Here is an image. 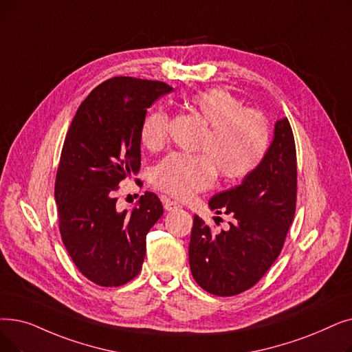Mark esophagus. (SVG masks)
Segmentation results:
<instances>
[{
  "mask_svg": "<svg viewBox=\"0 0 352 352\" xmlns=\"http://www.w3.org/2000/svg\"><path fill=\"white\" fill-rule=\"evenodd\" d=\"M162 203H164V208L166 211H175V210L181 208V206L177 201H173V200H170V198H164Z\"/></svg>",
  "mask_w": 352,
  "mask_h": 352,
  "instance_id": "34e87169",
  "label": "esophagus"
}]
</instances>
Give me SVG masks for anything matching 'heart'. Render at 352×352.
<instances>
[{
	"instance_id": "obj_1",
	"label": "heart",
	"mask_w": 352,
	"mask_h": 352,
	"mask_svg": "<svg viewBox=\"0 0 352 352\" xmlns=\"http://www.w3.org/2000/svg\"><path fill=\"white\" fill-rule=\"evenodd\" d=\"M188 108L208 124L198 149L201 154L173 152L152 171V184L175 198L192 197L208 188L216 174L236 181L253 173L265 158L270 129L266 118L243 103L226 89L198 91L187 99ZM168 138V115L154 109L141 128L142 145L160 149Z\"/></svg>"
}]
</instances>
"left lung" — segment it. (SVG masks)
<instances>
[{
  "label": "left lung",
  "instance_id": "left-lung-1",
  "mask_svg": "<svg viewBox=\"0 0 352 352\" xmlns=\"http://www.w3.org/2000/svg\"><path fill=\"white\" fill-rule=\"evenodd\" d=\"M296 149L287 118L274 124L262 162L241 184L211 197L208 207L232 214L228 230L212 234L194 216L188 248L192 278L207 292L233 296L254 286L276 261L296 207Z\"/></svg>",
  "mask_w": 352,
  "mask_h": 352
}]
</instances>
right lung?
Returning a JSON list of instances; mask_svg holds the SVG:
<instances>
[{
  "mask_svg": "<svg viewBox=\"0 0 352 352\" xmlns=\"http://www.w3.org/2000/svg\"><path fill=\"white\" fill-rule=\"evenodd\" d=\"M171 90L164 82L112 78L90 91L67 131L54 186L60 234L76 267L96 285H125L141 272L146 234L164 214L149 191L120 211L115 191L140 171L146 109Z\"/></svg>",
  "mask_w": 352,
  "mask_h": 352,
  "instance_id": "add662e5",
  "label": "right lung"
}]
</instances>
